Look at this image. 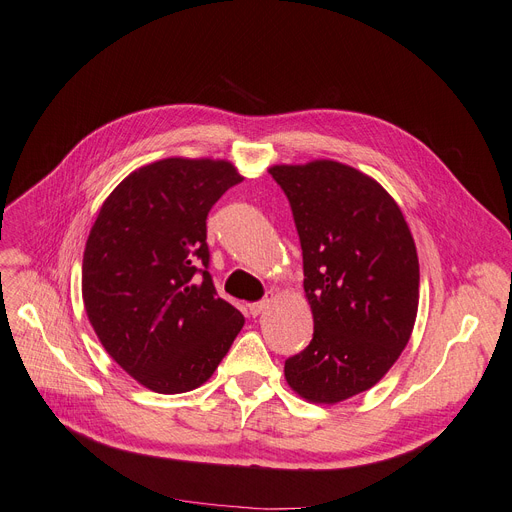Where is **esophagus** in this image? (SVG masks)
<instances>
[{"instance_id": "obj_1", "label": "esophagus", "mask_w": 512, "mask_h": 512, "mask_svg": "<svg viewBox=\"0 0 512 512\" xmlns=\"http://www.w3.org/2000/svg\"><path fill=\"white\" fill-rule=\"evenodd\" d=\"M268 299H263V301H255V303H249V314L255 318V316H259V314H263V309L268 307Z\"/></svg>"}]
</instances>
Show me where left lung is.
Wrapping results in <instances>:
<instances>
[{
    "mask_svg": "<svg viewBox=\"0 0 512 512\" xmlns=\"http://www.w3.org/2000/svg\"><path fill=\"white\" fill-rule=\"evenodd\" d=\"M291 203L314 339L284 362L311 404H339L379 383L410 341L418 255L402 209L370 175L318 159L268 169Z\"/></svg>",
    "mask_w": 512,
    "mask_h": 512,
    "instance_id": "obj_1",
    "label": "left lung"
}]
</instances>
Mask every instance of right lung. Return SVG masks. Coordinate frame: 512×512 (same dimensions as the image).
Masks as SVG:
<instances>
[{
    "label": "right lung",
    "mask_w": 512,
    "mask_h": 512,
    "mask_svg": "<svg viewBox=\"0 0 512 512\" xmlns=\"http://www.w3.org/2000/svg\"><path fill=\"white\" fill-rule=\"evenodd\" d=\"M240 182L221 159L144 165L108 194L87 236V318L110 358L154 393L207 383L244 326L207 272V215Z\"/></svg>",
    "instance_id": "add662e5"
}]
</instances>
